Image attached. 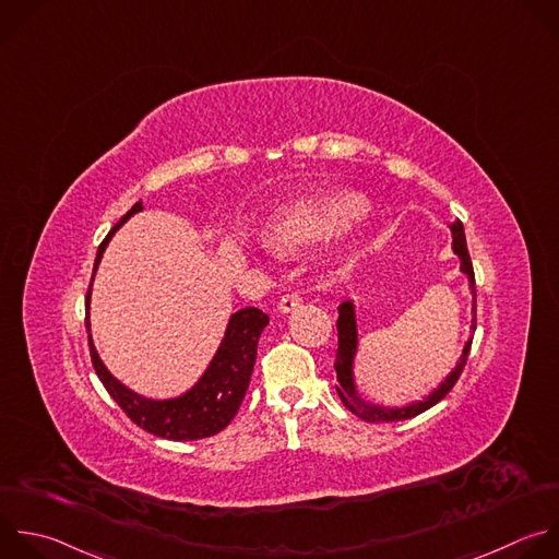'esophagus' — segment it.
<instances>
[{"mask_svg":"<svg viewBox=\"0 0 559 559\" xmlns=\"http://www.w3.org/2000/svg\"><path fill=\"white\" fill-rule=\"evenodd\" d=\"M300 305H302V300H300L298 294H287V296H283V298L278 300V311H281V313H292V311H296Z\"/></svg>","mask_w":559,"mask_h":559,"instance_id":"obj_1","label":"esophagus"}]
</instances>
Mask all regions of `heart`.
Instances as JSON below:
<instances>
[{
  "instance_id": "heart-1",
  "label": "heart",
  "mask_w": 559,
  "mask_h": 559,
  "mask_svg": "<svg viewBox=\"0 0 559 559\" xmlns=\"http://www.w3.org/2000/svg\"><path fill=\"white\" fill-rule=\"evenodd\" d=\"M368 209L355 191H324L281 204L265 224V239L274 250L292 252L324 241L348 228Z\"/></svg>"
}]
</instances>
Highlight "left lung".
I'll use <instances>...</instances> for the list:
<instances>
[{"mask_svg": "<svg viewBox=\"0 0 559 559\" xmlns=\"http://www.w3.org/2000/svg\"><path fill=\"white\" fill-rule=\"evenodd\" d=\"M450 233H452V252L459 257L461 263V274L467 276L469 283V292H472V324L469 329H476V285H474V270H472V259L467 252V241H465V230L463 224L456 219L450 224ZM340 316H337V355H335V376H337V395L342 400V404L357 415L359 419L376 424V421H404V419H413L421 413H426L428 408H432L435 404H439L456 384L461 370L467 361V353L472 346V340L465 342L461 357L456 361V366L445 376V380H441V384L437 389H432L428 395H424L421 400H413L408 404L402 406H386V404H376L368 402L366 397H361V393L357 391V382H355V359H357V350H359V333H357V313H355V300H346L337 307Z\"/></svg>", "mask_w": 559, "mask_h": 559, "instance_id": "1", "label": "left lung"}]
</instances>
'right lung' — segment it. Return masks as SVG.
<instances>
[{
    "label": "right lung",
    "mask_w": 559,
    "mask_h": 559,
    "mask_svg": "<svg viewBox=\"0 0 559 559\" xmlns=\"http://www.w3.org/2000/svg\"><path fill=\"white\" fill-rule=\"evenodd\" d=\"M140 211H144L142 200L135 202L131 211L105 237V241L96 252L92 283L111 237L120 226H124ZM90 300H92V285L85 298V326H87L90 355L96 368V376L107 389V393L114 397V402L127 413V417L135 426L168 441H195V439H204L222 432L233 421L250 384V376L257 359V344L263 329L270 322L267 313H263L257 307H243L235 311L228 318L224 337L202 373V378L189 391L159 400V397H144L111 376V370L100 359L92 340Z\"/></svg>",
    "instance_id": "right-lung-1"
}]
</instances>
